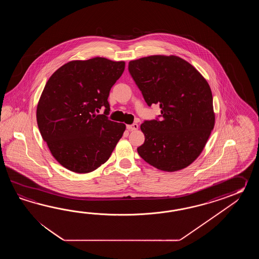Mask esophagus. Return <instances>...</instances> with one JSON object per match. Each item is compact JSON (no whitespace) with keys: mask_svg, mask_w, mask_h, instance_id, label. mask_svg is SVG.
<instances>
[{"mask_svg":"<svg viewBox=\"0 0 259 259\" xmlns=\"http://www.w3.org/2000/svg\"><path fill=\"white\" fill-rule=\"evenodd\" d=\"M138 124H132V125H127V131H130V132H133V131H137Z\"/></svg>","mask_w":259,"mask_h":259,"instance_id":"obj_1","label":"esophagus"}]
</instances>
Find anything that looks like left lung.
<instances>
[{"label": "left lung", "instance_id": "obj_1", "mask_svg": "<svg viewBox=\"0 0 259 259\" xmlns=\"http://www.w3.org/2000/svg\"><path fill=\"white\" fill-rule=\"evenodd\" d=\"M146 104L159 105L161 119L141 125L145 136L138 154L160 170L191 165L215 126L213 96L200 72L176 55H151L128 63Z\"/></svg>", "mask_w": 259, "mask_h": 259}]
</instances>
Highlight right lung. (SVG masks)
I'll return each instance as SVG.
<instances>
[{
    "label": "right lung",
    "instance_id": "add662e5",
    "mask_svg": "<svg viewBox=\"0 0 259 259\" xmlns=\"http://www.w3.org/2000/svg\"><path fill=\"white\" fill-rule=\"evenodd\" d=\"M124 61L105 57L70 61L50 77L37 105V123L56 161L76 173H89L109 159L126 130L111 121L108 96L121 77ZM105 109L103 115H97Z\"/></svg>",
    "mask_w": 259,
    "mask_h": 259
}]
</instances>
